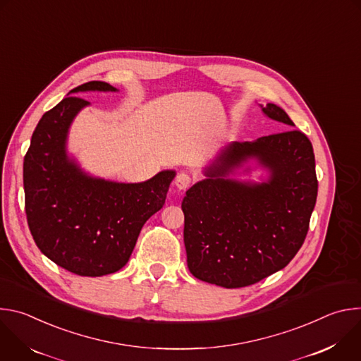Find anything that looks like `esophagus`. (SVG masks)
Wrapping results in <instances>:
<instances>
[{"label":"esophagus","instance_id":"34e87169","mask_svg":"<svg viewBox=\"0 0 361 361\" xmlns=\"http://www.w3.org/2000/svg\"><path fill=\"white\" fill-rule=\"evenodd\" d=\"M191 181H192V178H191L190 174H187V173H180V174L177 176V178H176V185H177V188H180V190H185V188L190 187Z\"/></svg>","mask_w":361,"mask_h":361}]
</instances>
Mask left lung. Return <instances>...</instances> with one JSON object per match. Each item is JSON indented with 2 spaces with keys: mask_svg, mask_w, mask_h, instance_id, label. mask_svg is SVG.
<instances>
[{
  "mask_svg": "<svg viewBox=\"0 0 361 361\" xmlns=\"http://www.w3.org/2000/svg\"><path fill=\"white\" fill-rule=\"evenodd\" d=\"M264 114L288 130L227 145L205 178L181 202L190 273L205 283L240 288L284 269L301 248L317 200L313 145L276 104ZM254 157L272 173L262 185L224 179Z\"/></svg>",
  "mask_w": 361,
  "mask_h": 361,
  "instance_id": "left-lung-1",
  "label": "left lung"
}]
</instances>
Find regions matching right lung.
Returning a JSON list of instances; mask_svg holds the SVG:
<instances>
[{
  "label": "right lung",
  "instance_id": "1",
  "mask_svg": "<svg viewBox=\"0 0 361 361\" xmlns=\"http://www.w3.org/2000/svg\"><path fill=\"white\" fill-rule=\"evenodd\" d=\"M116 91L104 81L71 90ZM88 106L67 95L37 124L24 157L25 214L44 255L78 276L99 277L123 269L144 223L166 202L174 171L138 184L92 178L68 160L66 140L77 113Z\"/></svg>",
  "mask_w": 361,
  "mask_h": 361
}]
</instances>
